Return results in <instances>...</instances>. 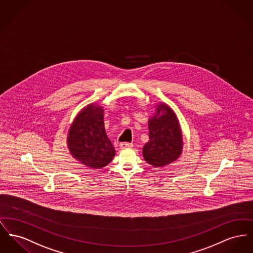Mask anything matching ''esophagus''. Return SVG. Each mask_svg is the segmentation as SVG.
I'll return each instance as SVG.
<instances>
[{
    "label": "esophagus",
    "instance_id": "esophagus-1",
    "mask_svg": "<svg viewBox=\"0 0 253 253\" xmlns=\"http://www.w3.org/2000/svg\"><path fill=\"white\" fill-rule=\"evenodd\" d=\"M119 147L121 149L132 148L133 143H131V142H121V143H119Z\"/></svg>",
    "mask_w": 253,
    "mask_h": 253
}]
</instances>
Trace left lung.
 <instances>
[{
    "instance_id": "left-lung-1",
    "label": "left lung",
    "mask_w": 253,
    "mask_h": 253,
    "mask_svg": "<svg viewBox=\"0 0 253 253\" xmlns=\"http://www.w3.org/2000/svg\"><path fill=\"white\" fill-rule=\"evenodd\" d=\"M164 110L165 114L156 115L149 120V140L143 147V157L149 164L161 167L173 163L179 157L182 138L178 119L170 108L160 105L157 112Z\"/></svg>"
}]
</instances>
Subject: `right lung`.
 I'll list each match as a JSON object with an SVG mask.
<instances>
[{
    "instance_id": "obj_1",
    "label": "right lung",
    "mask_w": 253,
    "mask_h": 253,
    "mask_svg": "<svg viewBox=\"0 0 253 253\" xmlns=\"http://www.w3.org/2000/svg\"><path fill=\"white\" fill-rule=\"evenodd\" d=\"M68 144L72 155L90 168H102L115 156V148L105 132L103 109L90 104L75 118Z\"/></svg>"
}]
</instances>
